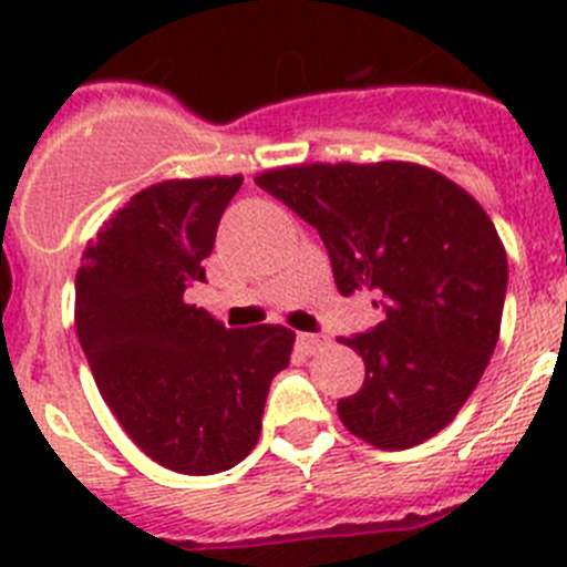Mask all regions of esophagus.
Here are the masks:
<instances>
[{
	"label": "esophagus",
	"mask_w": 567,
	"mask_h": 567,
	"mask_svg": "<svg viewBox=\"0 0 567 567\" xmlns=\"http://www.w3.org/2000/svg\"><path fill=\"white\" fill-rule=\"evenodd\" d=\"M296 344H299V350L302 353H316L321 344H324V336L319 333H299L296 336Z\"/></svg>",
	"instance_id": "34e87169"
}]
</instances>
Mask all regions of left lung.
Returning <instances> with one entry per match:
<instances>
[{"mask_svg": "<svg viewBox=\"0 0 567 567\" xmlns=\"http://www.w3.org/2000/svg\"><path fill=\"white\" fill-rule=\"evenodd\" d=\"M257 186L319 231L339 293L370 290L384 313L339 339L364 359L341 423L379 449L441 432L497 347L508 262L488 214L437 172L398 161L288 166Z\"/></svg>", "mask_w": 567, "mask_h": 567, "instance_id": "8db88e82", "label": "left lung"}]
</instances>
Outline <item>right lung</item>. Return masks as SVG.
I'll return each mask as SVG.
<instances>
[{
    "label": "right lung",
    "instance_id": "add662e5",
    "mask_svg": "<svg viewBox=\"0 0 567 567\" xmlns=\"http://www.w3.org/2000/svg\"><path fill=\"white\" fill-rule=\"evenodd\" d=\"M243 177L166 181L99 228L75 274V330L112 415L141 452L217 474L257 446L265 398L293 350L282 324L228 330L183 293Z\"/></svg>",
    "mask_w": 567,
    "mask_h": 567
}]
</instances>
